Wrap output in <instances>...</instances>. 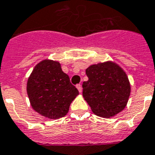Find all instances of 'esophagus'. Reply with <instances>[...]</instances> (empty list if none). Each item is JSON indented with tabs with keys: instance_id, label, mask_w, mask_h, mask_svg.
<instances>
[{
	"instance_id": "1",
	"label": "esophagus",
	"mask_w": 155,
	"mask_h": 155,
	"mask_svg": "<svg viewBox=\"0 0 155 155\" xmlns=\"http://www.w3.org/2000/svg\"><path fill=\"white\" fill-rule=\"evenodd\" d=\"M76 87H77V89H78L79 93H81V92H82V88H81V84L77 85Z\"/></svg>"
}]
</instances>
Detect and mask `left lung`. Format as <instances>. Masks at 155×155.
I'll return each instance as SVG.
<instances>
[{
	"label": "left lung",
	"instance_id": "left-lung-1",
	"mask_svg": "<svg viewBox=\"0 0 155 155\" xmlns=\"http://www.w3.org/2000/svg\"><path fill=\"white\" fill-rule=\"evenodd\" d=\"M89 80L82 95L97 116L110 118L126 107L131 85L126 73L112 62L92 65L85 70Z\"/></svg>",
	"mask_w": 155,
	"mask_h": 155
}]
</instances>
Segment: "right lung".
Listing matches in <instances>:
<instances>
[{"label": "right lung", "mask_w": 155, "mask_h": 155, "mask_svg": "<svg viewBox=\"0 0 155 155\" xmlns=\"http://www.w3.org/2000/svg\"><path fill=\"white\" fill-rule=\"evenodd\" d=\"M27 93L33 109L53 120L66 116L79 94L59 62L48 59L35 66L27 83Z\"/></svg>", "instance_id": "1"}]
</instances>
